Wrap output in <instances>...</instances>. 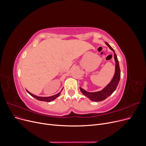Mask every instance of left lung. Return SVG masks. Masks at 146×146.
<instances>
[{
	"label": "left lung",
	"instance_id": "left-lung-1",
	"mask_svg": "<svg viewBox=\"0 0 146 146\" xmlns=\"http://www.w3.org/2000/svg\"><path fill=\"white\" fill-rule=\"evenodd\" d=\"M106 44L110 48V49L112 50L114 52V60L115 62V74L112 80H111V82L107 85V86L101 91H100L98 92H90L86 91L80 87V90L84 95L93 101L98 102V101H103L105 99H106L108 97H109L110 95H111V94H112L114 92V91L116 90L117 85L119 83V80H120L121 71H120V69H119V62L118 61L117 56L115 53V51L113 49V48L111 47L107 42H106Z\"/></svg>",
	"mask_w": 146,
	"mask_h": 146
}]
</instances>
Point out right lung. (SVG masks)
Listing matches in <instances>:
<instances>
[{"label": "right lung", "instance_id": "obj_1", "mask_svg": "<svg viewBox=\"0 0 146 146\" xmlns=\"http://www.w3.org/2000/svg\"><path fill=\"white\" fill-rule=\"evenodd\" d=\"M61 90V91H62ZM27 91L30 94V95L34 97L35 98H36V100H39V101H46V102H50L52 101L53 100H54L55 99H56L58 97H59V96L60 95V94H61V92L58 93L57 94H56V95H54V96H50V97H38V96H35L34 94H32V93L29 92L28 90H27Z\"/></svg>", "mask_w": 146, "mask_h": 146}]
</instances>
